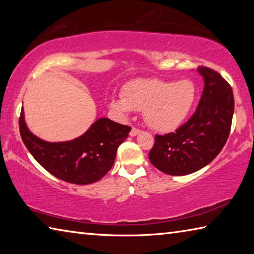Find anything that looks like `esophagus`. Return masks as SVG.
<instances>
[{"label": "esophagus", "mask_w": 254, "mask_h": 254, "mask_svg": "<svg viewBox=\"0 0 254 254\" xmlns=\"http://www.w3.org/2000/svg\"><path fill=\"white\" fill-rule=\"evenodd\" d=\"M140 132H141V130H139V128H136V127H132V128H131V131H130V135H131V136H135L136 134H139Z\"/></svg>", "instance_id": "34e87169"}]
</instances>
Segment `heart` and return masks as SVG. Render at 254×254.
Listing matches in <instances>:
<instances>
[{
	"mask_svg": "<svg viewBox=\"0 0 254 254\" xmlns=\"http://www.w3.org/2000/svg\"><path fill=\"white\" fill-rule=\"evenodd\" d=\"M196 96V86L190 79L137 78L128 81L122 89V98H114L110 105L122 115L131 110L142 111L149 127L171 132L186 121Z\"/></svg>",
	"mask_w": 254,
	"mask_h": 254,
	"instance_id": "heart-1",
	"label": "heart"
}]
</instances>
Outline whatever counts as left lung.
Here are the masks:
<instances>
[{
  "label": "left lung",
  "mask_w": 254,
  "mask_h": 254,
  "mask_svg": "<svg viewBox=\"0 0 254 254\" xmlns=\"http://www.w3.org/2000/svg\"><path fill=\"white\" fill-rule=\"evenodd\" d=\"M205 86L195 113L175 132L156 134L149 160L162 173L184 176L199 170L221 152L234 113L231 85L209 67L199 66Z\"/></svg>",
  "instance_id": "left-lung-1"
}]
</instances>
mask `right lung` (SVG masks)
Listing matches in <instances>:
<instances>
[{
  "instance_id": "add662e5",
  "label": "right lung",
  "mask_w": 254,
  "mask_h": 254,
  "mask_svg": "<svg viewBox=\"0 0 254 254\" xmlns=\"http://www.w3.org/2000/svg\"><path fill=\"white\" fill-rule=\"evenodd\" d=\"M19 128L29 152L47 171L76 185L93 184L104 177L113 166L119 145L131 131L130 127L103 118L75 140L47 142L28 130L23 110L19 118Z\"/></svg>"
}]
</instances>
